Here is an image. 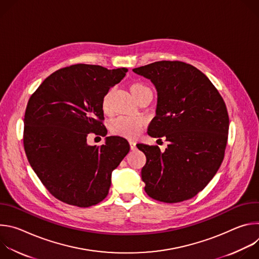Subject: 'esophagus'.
<instances>
[{"mask_svg":"<svg viewBox=\"0 0 259 259\" xmlns=\"http://www.w3.org/2000/svg\"><path fill=\"white\" fill-rule=\"evenodd\" d=\"M129 143H130V149H131L132 151L136 150V142H135V141L130 140V141H129Z\"/></svg>","mask_w":259,"mask_h":259,"instance_id":"1","label":"esophagus"}]
</instances>
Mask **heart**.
I'll return each mask as SVG.
<instances>
[{"label":"heart","instance_id":"b5f03b06","mask_svg":"<svg viewBox=\"0 0 259 259\" xmlns=\"http://www.w3.org/2000/svg\"><path fill=\"white\" fill-rule=\"evenodd\" d=\"M114 88H110L106 91L102 97L101 107L104 114H109L112 112V98L114 95ZM130 92L133 97L138 101L144 95L152 93L151 89L142 83H132L130 85ZM147 121L143 117H118L114 119L109 124L110 132L115 135L125 137V138H135L137 137L143 128L146 126Z\"/></svg>","mask_w":259,"mask_h":259}]
</instances>
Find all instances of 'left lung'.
Returning a JSON list of instances; mask_svg holds the SVG:
<instances>
[{
  "label": "left lung",
  "mask_w": 259,
  "mask_h": 259,
  "mask_svg": "<svg viewBox=\"0 0 259 259\" xmlns=\"http://www.w3.org/2000/svg\"><path fill=\"white\" fill-rule=\"evenodd\" d=\"M133 71L149 79L158 94L156 117L147 133L169 142L165 152L137 145L146 157L141 170L144 191L165 203L189 200L223 163L230 125L226 103L211 81L191 64L164 60Z\"/></svg>",
  "instance_id": "1"
}]
</instances>
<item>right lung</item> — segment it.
Returning <instances> with one entry per match:
<instances>
[{"mask_svg": "<svg viewBox=\"0 0 259 259\" xmlns=\"http://www.w3.org/2000/svg\"><path fill=\"white\" fill-rule=\"evenodd\" d=\"M127 71L75 64L53 72L30 96L23 119L24 151L56 199L90 207L107 196L112 173L130 145L123 137L107 136L101 146H91L87 136L106 135L102 97Z\"/></svg>", "mask_w": 259, "mask_h": 259, "instance_id": "obj_1", "label": "right lung"}]
</instances>
